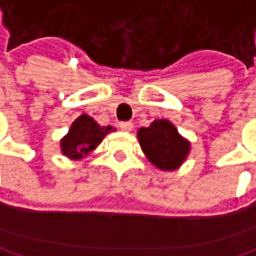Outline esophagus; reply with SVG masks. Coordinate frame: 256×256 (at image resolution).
<instances>
[{"instance_id":"1","label":"esophagus","mask_w":256,"mask_h":256,"mask_svg":"<svg viewBox=\"0 0 256 256\" xmlns=\"http://www.w3.org/2000/svg\"><path fill=\"white\" fill-rule=\"evenodd\" d=\"M120 128L123 132H130L133 128V123L132 122H123V123H120Z\"/></svg>"}]
</instances>
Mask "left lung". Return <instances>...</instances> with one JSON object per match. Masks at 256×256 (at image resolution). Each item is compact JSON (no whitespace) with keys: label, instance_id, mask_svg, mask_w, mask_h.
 I'll return each instance as SVG.
<instances>
[{"label":"left lung","instance_id":"obj_1","mask_svg":"<svg viewBox=\"0 0 256 256\" xmlns=\"http://www.w3.org/2000/svg\"><path fill=\"white\" fill-rule=\"evenodd\" d=\"M138 140L150 162L162 172L180 168L190 154V140L167 118H156L148 128H139Z\"/></svg>","mask_w":256,"mask_h":256}]
</instances>
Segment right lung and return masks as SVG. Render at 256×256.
Returning <instances> with one entry per match:
<instances>
[{"label": "right lung", "mask_w": 256, "mask_h": 256, "mask_svg": "<svg viewBox=\"0 0 256 256\" xmlns=\"http://www.w3.org/2000/svg\"><path fill=\"white\" fill-rule=\"evenodd\" d=\"M116 132L112 126H100L90 116L80 114L68 128L67 134L61 138L60 148L61 154L68 160L79 161L89 155L102 140L104 138Z\"/></svg>", "instance_id": "obj_1"}]
</instances>
